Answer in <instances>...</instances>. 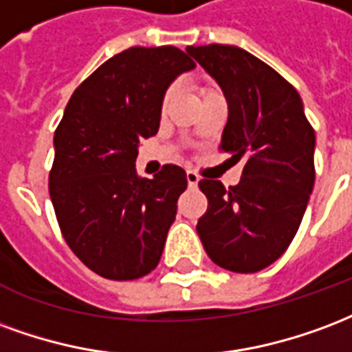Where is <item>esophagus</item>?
<instances>
[{
  "instance_id": "1",
  "label": "esophagus",
  "mask_w": 352,
  "mask_h": 352,
  "mask_svg": "<svg viewBox=\"0 0 352 352\" xmlns=\"http://www.w3.org/2000/svg\"><path fill=\"white\" fill-rule=\"evenodd\" d=\"M186 178H187V184H189V187H195L197 184H199V174L193 173V170H187Z\"/></svg>"
}]
</instances>
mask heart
<instances>
[{"label":"heart","instance_id":"heart-1","mask_svg":"<svg viewBox=\"0 0 352 352\" xmlns=\"http://www.w3.org/2000/svg\"><path fill=\"white\" fill-rule=\"evenodd\" d=\"M174 91H176V89H174V86H173V88H168V89H166L165 97H163V107H166V104H168V101H170V99H173Z\"/></svg>","mask_w":352,"mask_h":352}]
</instances>
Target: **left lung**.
<instances>
[{
	"label": "left lung",
	"mask_w": 352,
	"mask_h": 352,
	"mask_svg": "<svg viewBox=\"0 0 352 352\" xmlns=\"http://www.w3.org/2000/svg\"><path fill=\"white\" fill-rule=\"evenodd\" d=\"M186 50L229 104L221 150L234 163L243 161L238 186L199 182L208 210L197 232L217 266L253 274L283 255L302 223L315 184V131L298 91L248 50L230 45Z\"/></svg>",
	"instance_id": "8db88e82"
}]
</instances>
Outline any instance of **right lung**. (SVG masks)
Listing matches in <instances>:
<instances>
[{
  "label": "right lung",
  "mask_w": 352,
  "mask_h": 352,
  "mask_svg": "<svg viewBox=\"0 0 352 352\" xmlns=\"http://www.w3.org/2000/svg\"><path fill=\"white\" fill-rule=\"evenodd\" d=\"M191 69L174 46L123 50L74 89L54 133V212L74 255L102 278L138 279L161 261L186 170L138 178L135 163L157 133L166 89Z\"/></svg>",
  "instance_id": "add662e5"
}]
</instances>
